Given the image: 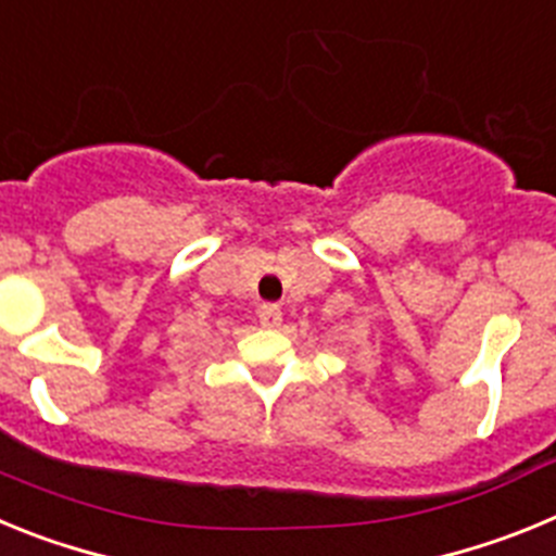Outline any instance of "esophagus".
<instances>
[{
  "instance_id": "obj_1",
  "label": "esophagus",
  "mask_w": 556,
  "mask_h": 556,
  "mask_svg": "<svg viewBox=\"0 0 556 556\" xmlns=\"http://www.w3.org/2000/svg\"><path fill=\"white\" fill-rule=\"evenodd\" d=\"M258 320H262L264 328H278L283 320V312L278 303H264L262 308H258Z\"/></svg>"
}]
</instances>
